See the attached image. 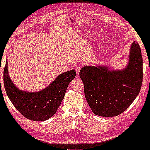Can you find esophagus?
<instances>
[{
    "mask_svg": "<svg viewBox=\"0 0 150 150\" xmlns=\"http://www.w3.org/2000/svg\"><path fill=\"white\" fill-rule=\"evenodd\" d=\"M81 66H77L76 67V71L77 76L79 75V73H80V71H81Z\"/></svg>",
    "mask_w": 150,
    "mask_h": 150,
    "instance_id": "esophagus-1",
    "label": "esophagus"
}]
</instances>
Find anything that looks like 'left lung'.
<instances>
[{
  "label": "left lung",
  "mask_w": 150,
  "mask_h": 150,
  "mask_svg": "<svg viewBox=\"0 0 150 150\" xmlns=\"http://www.w3.org/2000/svg\"><path fill=\"white\" fill-rule=\"evenodd\" d=\"M79 75L93 113L102 117L119 115L134 102L142 85L143 59L139 44L132 43L128 63L124 69L85 66Z\"/></svg>",
  "instance_id": "1"
}]
</instances>
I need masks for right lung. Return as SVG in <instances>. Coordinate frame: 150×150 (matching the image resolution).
<instances>
[{
    "label": "right lung",
    "instance_id": "1",
    "mask_svg": "<svg viewBox=\"0 0 150 150\" xmlns=\"http://www.w3.org/2000/svg\"><path fill=\"white\" fill-rule=\"evenodd\" d=\"M7 68L6 61L3 81L7 96L22 115L37 122L47 120L54 115L64 98L69 84L76 76V71L71 69L59 74L44 89L32 93L16 87L10 79Z\"/></svg>",
    "mask_w": 150,
    "mask_h": 150
}]
</instances>
